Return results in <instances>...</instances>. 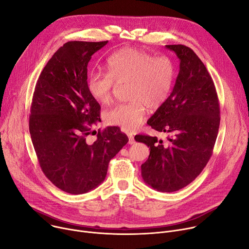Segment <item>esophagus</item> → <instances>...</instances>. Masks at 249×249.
<instances>
[{
	"label": "esophagus",
	"instance_id": "esophagus-1",
	"mask_svg": "<svg viewBox=\"0 0 249 249\" xmlns=\"http://www.w3.org/2000/svg\"><path fill=\"white\" fill-rule=\"evenodd\" d=\"M127 136H128V138H129V142H128V143H129L130 145L134 144V143H135V139H134V136H133V135H132V134H130V133H128Z\"/></svg>",
	"mask_w": 249,
	"mask_h": 249
}]
</instances>
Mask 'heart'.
Returning <instances> with one entry per match:
<instances>
[{
	"instance_id": "obj_1",
	"label": "heart",
	"mask_w": 249,
	"mask_h": 249,
	"mask_svg": "<svg viewBox=\"0 0 249 249\" xmlns=\"http://www.w3.org/2000/svg\"><path fill=\"white\" fill-rule=\"evenodd\" d=\"M107 70L108 73L93 71L89 74V93L99 104L106 105L116 85H128L126 97L129 101L113 106L104 114L108 124L126 131L136 130L141 125L147 107L156 110L167 101L175 78V66L169 57H154L134 48H124L111 55Z\"/></svg>"
}]
</instances>
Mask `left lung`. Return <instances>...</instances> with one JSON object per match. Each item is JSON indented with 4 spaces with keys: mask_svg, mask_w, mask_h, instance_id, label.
<instances>
[{
    "mask_svg": "<svg viewBox=\"0 0 249 249\" xmlns=\"http://www.w3.org/2000/svg\"><path fill=\"white\" fill-rule=\"evenodd\" d=\"M166 48L179 59V71L167 101L147 123L169 135L167 144L148 135H136L135 140L150 147L141 166L144 182L158 192L172 193L191 184L207 166L220 111L213 78L194 51L183 44Z\"/></svg>",
    "mask_w": 249,
    "mask_h": 249,
    "instance_id": "left-lung-1",
    "label": "left lung"
}]
</instances>
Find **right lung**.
<instances>
[{"instance_id": "right-lung-1", "label": "right lung", "mask_w": 249, "mask_h": 249, "mask_svg": "<svg viewBox=\"0 0 249 249\" xmlns=\"http://www.w3.org/2000/svg\"><path fill=\"white\" fill-rule=\"evenodd\" d=\"M106 41H69L42 70L33 96L30 133L41 171L63 192L85 194L105 179L110 160L129 141L118 127L98 130L100 105L87 87V65Z\"/></svg>"}]
</instances>
